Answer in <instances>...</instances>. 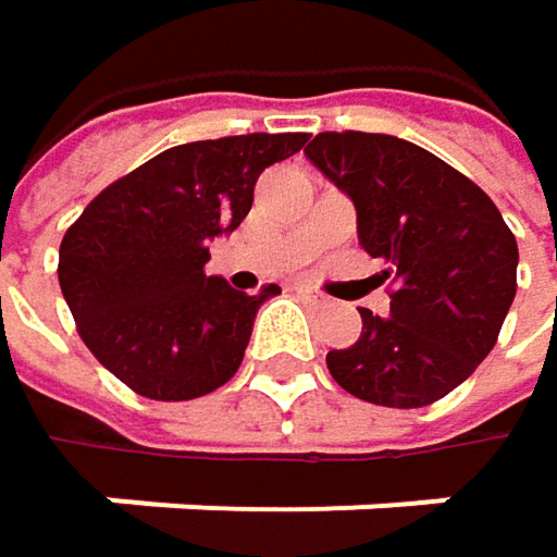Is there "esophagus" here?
<instances>
[{
    "label": "esophagus",
    "mask_w": 557,
    "mask_h": 557,
    "mask_svg": "<svg viewBox=\"0 0 557 557\" xmlns=\"http://www.w3.org/2000/svg\"><path fill=\"white\" fill-rule=\"evenodd\" d=\"M296 293H299V296H302L306 302L319 306V309H325V306L332 302V299H329L325 293H319V289H312V286H306V283H299V286H296Z\"/></svg>",
    "instance_id": "34e87169"
}]
</instances>
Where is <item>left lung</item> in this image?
I'll use <instances>...</instances> for the list:
<instances>
[{
    "instance_id": "1",
    "label": "left lung",
    "mask_w": 557,
    "mask_h": 557,
    "mask_svg": "<svg viewBox=\"0 0 557 557\" xmlns=\"http://www.w3.org/2000/svg\"><path fill=\"white\" fill-rule=\"evenodd\" d=\"M306 158L358 209V242L384 258L389 315L361 309V338L325 355L358 399L416 409L491 355L516 296L519 248L494 199L442 158L393 135L322 132Z\"/></svg>"
}]
</instances>
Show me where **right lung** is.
<instances>
[{
	"label": "right lung",
	"instance_id": "1",
	"mask_svg": "<svg viewBox=\"0 0 557 557\" xmlns=\"http://www.w3.org/2000/svg\"><path fill=\"white\" fill-rule=\"evenodd\" d=\"M306 132L176 145L109 183L60 242L57 277L102 368L148 399H196L235 377L268 296L206 277L209 238L251 212L261 170Z\"/></svg>",
	"mask_w": 557,
	"mask_h": 557
}]
</instances>
